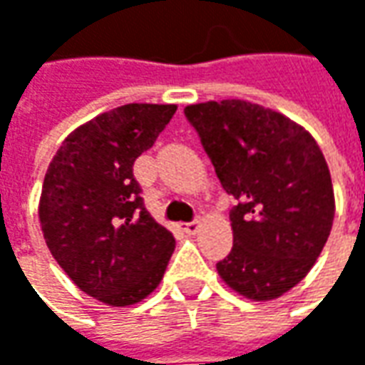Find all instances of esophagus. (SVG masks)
Listing matches in <instances>:
<instances>
[{
	"instance_id": "obj_1",
	"label": "esophagus",
	"mask_w": 365,
	"mask_h": 365,
	"mask_svg": "<svg viewBox=\"0 0 365 365\" xmlns=\"http://www.w3.org/2000/svg\"><path fill=\"white\" fill-rule=\"evenodd\" d=\"M199 227H201V219H192V221L182 225V230L187 233H197L199 232Z\"/></svg>"
}]
</instances>
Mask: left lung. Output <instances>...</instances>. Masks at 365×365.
I'll list each match as a JSON object with an SVG mask.
<instances>
[{
    "label": "left lung",
    "instance_id": "8db88e82",
    "mask_svg": "<svg viewBox=\"0 0 365 365\" xmlns=\"http://www.w3.org/2000/svg\"><path fill=\"white\" fill-rule=\"evenodd\" d=\"M230 211L233 247L219 276L254 301L299 284L327 242L335 215L329 166L313 135L272 109L223 99L185 107Z\"/></svg>",
    "mask_w": 365,
    "mask_h": 365
}]
</instances>
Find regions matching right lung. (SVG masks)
<instances>
[{
  "label": "right lung",
  "instance_id": "add662e5",
  "mask_svg": "<svg viewBox=\"0 0 365 365\" xmlns=\"http://www.w3.org/2000/svg\"><path fill=\"white\" fill-rule=\"evenodd\" d=\"M175 111L128 103L101 113L64 140L44 176L38 215L50 254L83 292L111 307L146 299L175 252L133 178L135 158Z\"/></svg>",
  "mask_w": 365,
  "mask_h": 365
}]
</instances>
